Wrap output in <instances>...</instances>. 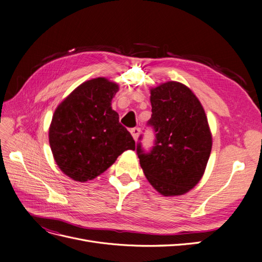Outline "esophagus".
Returning <instances> with one entry per match:
<instances>
[{
	"label": "esophagus",
	"instance_id": "1",
	"mask_svg": "<svg viewBox=\"0 0 262 262\" xmlns=\"http://www.w3.org/2000/svg\"><path fill=\"white\" fill-rule=\"evenodd\" d=\"M139 133H140V128H139V127H135V128H132V129H130V134H132L133 138H134L135 140L138 139Z\"/></svg>",
	"mask_w": 262,
	"mask_h": 262
}]
</instances>
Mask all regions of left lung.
Listing matches in <instances>:
<instances>
[{"mask_svg": "<svg viewBox=\"0 0 262 262\" xmlns=\"http://www.w3.org/2000/svg\"><path fill=\"white\" fill-rule=\"evenodd\" d=\"M150 100L147 125L155 132V141L150 152L137 144L140 166L162 195H183L200 181L211 154L206 112L191 90L177 81L151 89Z\"/></svg>", "mask_w": 262, "mask_h": 262, "instance_id": "left-lung-1", "label": "left lung"}]
</instances>
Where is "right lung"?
<instances>
[{
	"label": "right lung",
	"mask_w": 262,
	"mask_h": 262,
	"mask_svg": "<svg viewBox=\"0 0 262 262\" xmlns=\"http://www.w3.org/2000/svg\"><path fill=\"white\" fill-rule=\"evenodd\" d=\"M119 85L95 78L76 88L55 109L49 143L56 165L78 182L93 180L124 151L135 150V140L119 122L111 100Z\"/></svg>",
	"instance_id": "1"
}]
</instances>
